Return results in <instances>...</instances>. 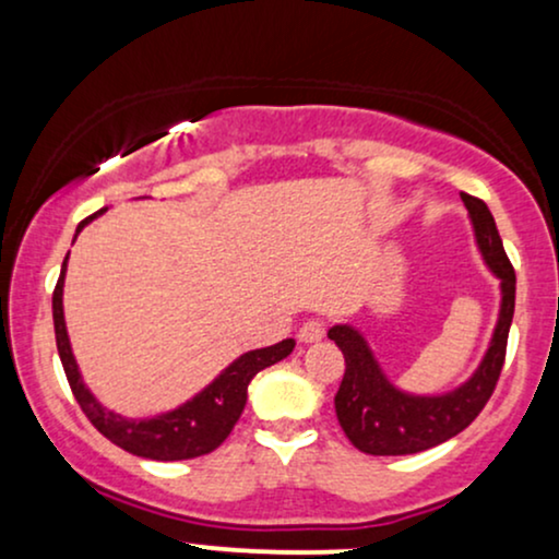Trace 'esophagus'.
Here are the masks:
<instances>
[{"instance_id":"34e87169","label":"esophagus","mask_w":559,"mask_h":559,"mask_svg":"<svg viewBox=\"0 0 559 559\" xmlns=\"http://www.w3.org/2000/svg\"><path fill=\"white\" fill-rule=\"evenodd\" d=\"M323 336H325V329H323V323H320V320H307V323L299 329V342L301 344H316Z\"/></svg>"}]
</instances>
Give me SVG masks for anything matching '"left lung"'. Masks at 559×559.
<instances>
[{
	"label": "left lung",
	"instance_id": "8db88e82",
	"mask_svg": "<svg viewBox=\"0 0 559 559\" xmlns=\"http://www.w3.org/2000/svg\"><path fill=\"white\" fill-rule=\"evenodd\" d=\"M463 202L480 260L499 281V312L489 346L463 383L439 394H415L391 381L357 325L336 323L329 329V338L336 342L346 362L344 381L333 396L336 418L346 439L365 454H415L452 439L476 420L502 373L507 333L515 312V271L489 207L467 194Z\"/></svg>",
	"mask_w": 559,
	"mask_h": 559
}]
</instances>
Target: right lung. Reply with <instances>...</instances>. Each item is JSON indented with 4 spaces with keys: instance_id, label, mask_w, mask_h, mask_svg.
Returning <instances> with one entry per match:
<instances>
[{
    "instance_id": "obj_1",
    "label": "right lung",
    "mask_w": 559,
    "mask_h": 559,
    "mask_svg": "<svg viewBox=\"0 0 559 559\" xmlns=\"http://www.w3.org/2000/svg\"><path fill=\"white\" fill-rule=\"evenodd\" d=\"M107 210V207H105ZM105 210L94 213L92 217L79 223L75 228L73 241L94 217H99ZM70 258V252H68ZM68 258L62 262L60 281H57L52 294V318H55V336H57V352H60L62 368H66L68 383L73 389L75 400H79L81 409L86 418L94 423V428L102 436L118 444L126 452L136 454V457L159 460V463H173V460H191L202 457L217 449L234 431L236 420L241 418L243 404H247V386L262 368L281 362L294 352L297 342L286 338L273 346H262V349L243 352L236 357L228 368H223L213 381L207 383L199 394L178 404L176 409L168 413L152 415V418H128V415L107 409L92 389L83 383V376L75 362L73 346H70L68 325H66V310H62V288H66V273H68Z\"/></svg>"
}]
</instances>
